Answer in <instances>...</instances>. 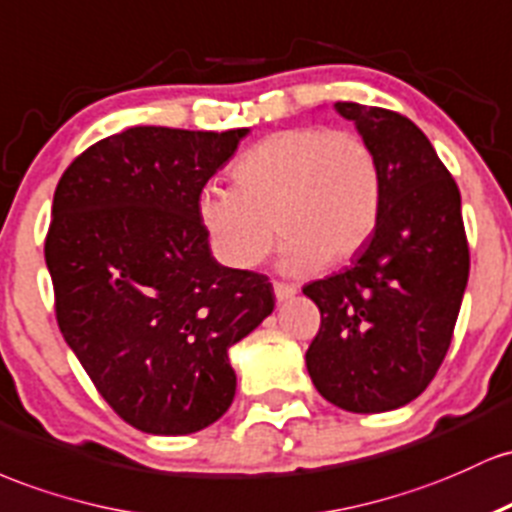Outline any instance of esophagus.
Instances as JSON below:
<instances>
[{"mask_svg":"<svg viewBox=\"0 0 512 512\" xmlns=\"http://www.w3.org/2000/svg\"><path fill=\"white\" fill-rule=\"evenodd\" d=\"M273 292H275V300L285 302V300H290V297L297 295V287L295 285H287V283H278V280H275Z\"/></svg>","mask_w":512,"mask_h":512,"instance_id":"34e87169","label":"esophagus"}]
</instances>
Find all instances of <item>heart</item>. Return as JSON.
I'll return each mask as SVG.
<instances>
[{"label": "heart", "mask_w": 512, "mask_h": 512, "mask_svg": "<svg viewBox=\"0 0 512 512\" xmlns=\"http://www.w3.org/2000/svg\"><path fill=\"white\" fill-rule=\"evenodd\" d=\"M232 179L234 188L205 186L195 215L212 254L237 271L271 254L275 232L287 273L336 266L363 249L380 220V157L355 130H278L241 154Z\"/></svg>", "instance_id": "obj_1"}]
</instances>
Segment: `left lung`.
<instances>
[{
    "label": "left lung",
    "instance_id": "8db88e82",
    "mask_svg": "<svg viewBox=\"0 0 512 512\" xmlns=\"http://www.w3.org/2000/svg\"><path fill=\"white\" fill-rule=\"evenodd\" d=\"M333 108L380 157L382 208L353 266L302 287L321 312L304 358L333 406L382 413L416 399L450 348L469 278L462 198L409 118L350 101Z\"/></svg>",
    "mask_w": 512,
    "mask_h": 512
}]
</instances>
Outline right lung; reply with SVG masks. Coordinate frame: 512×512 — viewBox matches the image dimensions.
Returning a JSON list of instances; mask_svg holds the SVG:
<instances>
[{
	"label": "right lung",
	"instance_id": "obj_1",
	"mask_svg": "<svg viewBox=\"0 0 512 512\" xmlns=\"http://www.w3.org/2000/svg\"><path fill=\"white\" fill-rule=\"evenodd\" d=\"M249 128H130L84 149L53 198L45 263L67 346L113 411L152 435L232 406L229 348L273 312L263 273L220 266L195 200Z\"/></svg>",
	"mask_w": 512,
	"mask_h": 512
}]
</instances>
